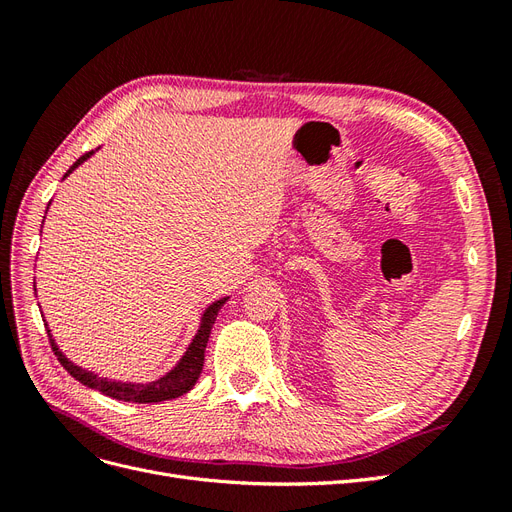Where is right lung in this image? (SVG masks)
Instances as JSON below:
<instances>
[{
    "mask_svg": "<svg viewBox=\"0 0 512 512\" xmlns=\"http://www.w3.org/2000/svg\"><path fill=\"white\" fill-rule=\"evenodd\" d=\"M98 151V149H96ZM96 151H89L85 153L83 158L76 160L68 173L64 175V179L74 173L76 168H79L83 162H87L91 156H94ZM51 203L46 205V211H49ZM44 224V220H42ZM36 284V282H34ZM36 290V286H34ZM230 297H222L218 301H213L205 307V312L200 314V324H198V331L192 337L190 346L185 348V352L181 354V359L177 361V365L173 369H168L164 376L151 380V382H123V380H108V378H100L94 371H89L81 365H76L74 361H70L68 356L59 350L55 337L49 329V324L44 322L46 333H49L51 339V346L55 350V356L59 359V363L66 367L68 374L79 380L81 384L89 386V389H96L108 397L119 399V401H132V404H158V401H168V399H175L181 397L188 391H192V386L196 384V380L200 378V371H203V363H205V348L209 342V335L213 329V322L218 318V312L222 309V305L228 301ZM44 320V318H42Z\"/></svg>",
    "mask_w": 512,
    "mask_h": 512,
    "instance_id": "right-lung-1",
    "label": "right lung"
}]
</instances>
